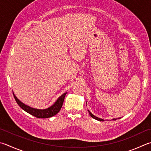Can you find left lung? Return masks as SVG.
I'll use <instances>...</instances> for the list:
<instances>
[{
	"label": "left lung",
	"mask_w": 151,
	"mask_h": 151,
	"mask_svg": "<svg viewBox=\"0 0 151 151\" xmlns=\"http://www.w3.org/2000/svg\"><path fill=\"white\" fill-rule=\"evenodd\" d=\"M86 103H87V102H86ZM88 113H89V114H90V116H91L92 118H94V119H96V120H98V121H100V122H104V120L103 119H101V118H100V117H96V116H95L94 115H93L91 112H90L88 109ZM121 118V117H119V118H114V119H112V120H116L117 119H120Z\"/></svg>",
	"instance_id": "1"
}]
</instances>
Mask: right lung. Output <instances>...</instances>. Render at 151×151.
I'll return each mask as SVG.
<instances>
[{"label": "right lung", "instance_id": "right-lung-1", "mask_svg": "<svg viewBox=\"0 0 151 151\" xmlns=\"http://www.w3.org/2000/svg\"><path fill=\"white\" fill-rule=\"evenodd\" d=\"M66 94L67 92H65L63 94H62L61 96L58 98V99L56 100V102L48 108L37 109L32 108V107H30L28 105H26V104H24L23 102H22L21 101L14 95V93L13 92L14 97L16 102H17L18 106H20L22 109H24V111H26L27 113L31 114L32 116H35V117H37V118H48V117H51L55 116V115L61 110L63 104L65 95Z\"/></svg>", "mask_w": 151, "mask_h": 151}]
</instances>
